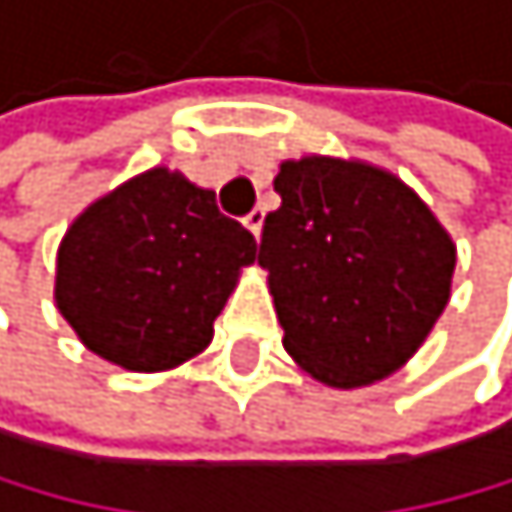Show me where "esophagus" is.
Here are the masks:
<instances>
[{"instance_id": "esophagus-1", "label": "esophagus", "mask_w": 512, "mask_h": 512, "mask_svg": "<svg viewBox=\"0 0 512 512\" xmlns=\"http://www.w3.org/2000/svg\"><path fill=\"white\" fill-rule=\"evenodd\" d=\"M246 230H250V234L259 240V234H262V224H266V211H262V208H256V211H250V214H246Z\"/></svg>"}]
</instances>
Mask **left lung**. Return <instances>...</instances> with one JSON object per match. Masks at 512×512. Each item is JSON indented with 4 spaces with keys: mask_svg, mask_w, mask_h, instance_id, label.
Here are the masks:
<instances>
[{
    "mask_svg": "<svg viewBox=\"0 0 512 512\" xmlns=\"http://www.w3.org/2000/svg\"><path fill=\"white\" fill-rule=\"evenodd\" d=\"M282 208L259 266L282 346L327 388H365L413 359L452 295L455 243L394 172L343 156L282 160Z\"/></svg>",
    "mask_w": 512,
    "mask_h": 512,
    "instance_id": "left-lung-1",
    "label": "left lung"
}]
</instances>
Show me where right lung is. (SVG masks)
I'll return each instance as SVG.
<instances>
[{
    "instance_id": "1",
    "label": "right lung",
    "mask_w": 512,
    "mask_h": 512,
    "mask_svg": "<svg viewBox=\"0 0 512 512\" xmlns=\"http://www.w3.org/2000/svg\"><path fill=\"white\" fill-rule=\"evenodd\" d=\"M256 240L179 169L153 166L76 214L54 301L79 343L124 372H169L214 340Z\"/></svg>"
}]
</instances>
